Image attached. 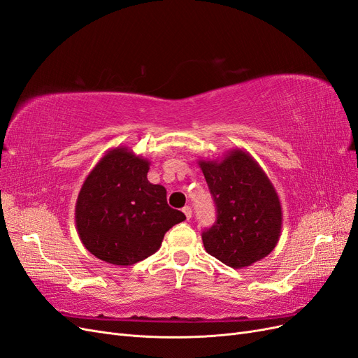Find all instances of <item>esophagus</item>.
<instances>
[{
	"instance_id": "1",
	"label": "esophagus",
	"mask_w": 358,
	"mask_h": 358,
	"mask_svg": "<svg viewBox=\"0 0 358 358\" xmlns=\"http://www.w3.org/2000/svg\"><path fill=\"white\" fill-rule=\"evenodd\" d=\"M182 212L185 213V216H187V220H191V216H192V209L189 208V206H185V208L182 209Z\"/></svg>"
}]
</instances>
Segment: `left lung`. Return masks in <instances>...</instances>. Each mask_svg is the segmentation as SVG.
Here are the masks:
<instances>
[{
    "label": "left lung",
    "mask_w": 358,
    "mask_h": 358,
    "mask_svg": "<svg viewBox=\"0 0 358 358\" xmlns=\"http://www.w3.org/2000/svg\"><path fill=\"white\" fill-rule=\"evenodd\" d=\"M216 204V222L201 234L206 252L233 268L252 266L273 251L282 208L273 183L245 149L199 159Z\"/></svg>",
    "instance_id": "left-lung-1"
}]
</instances>
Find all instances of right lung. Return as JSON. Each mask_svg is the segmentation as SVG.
Listing matches in <instances>:
<instances>
[{
  "label": "right lung",
  "mask_w": 358,
  "mask_h": 358,
  "mask_svg": "<svg viewBox=\"0 0 358 358\" xmlns=\"http://www.w3.org/2000/svg\"><path fill=\"white\" fill-rule=\"evenodd\" d=\"M150 161L127 146L109 149L86 176L74 220L88 251L113 266L155 254L164 234L185 220L167 204V191L148 180Z\"/></svg>",
  "instance_id": "add662e5"
}]
</instances>
